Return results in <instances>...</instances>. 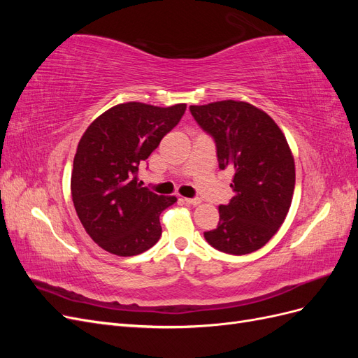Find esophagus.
<instances>
[{"instance_id": "34e87169", "label": "esophagus", "mask_w": 358, "mask_h": 358, "mask_svg": "<svg viewBox=\"0 0 358 358\" xmlns=\"http://www.w3.org/2000/svg\"><path fill=\"white\" fill-rule=\"evenodd\" d=\"M185 203L191 204V206H199L201 203V200L200 199H185Z\"/></svg>"}]
</instances>
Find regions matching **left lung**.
<instances>
[{"label": "left lung", "instance_id": "8db88e82", "mask_svg": "<svg viewBox=\"0 0 358 358\" xmlns=\"http://www.w3.org/2000/svg\"><path fill=\"white\" fill-rule=\"evenodd\" d=\"M189 110L213 136L220 169L234 170V196L218 208V227L204 233L206 241L227 254H251L278 233L292 201L296 166L285 134L246 101H215Z\"/></svg>", "mask_w": 358, "mask_h": 358}]
</instances>
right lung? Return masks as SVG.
<instances>
[{"label":"right lung","mask_w":358,"mask_h":358,"mask_svg":"<svg viewBox=\"0 0 358 358\" xmlns=\"http://www.w3.org/2000/svg\"><path fill=\"white\" fill-rule=\"evenodd\" d=\"M185 109V103L129 101L110 107L86 128L73 161L71 199L85 231L104 251L133 257L159 241V215L176 197L142 187L136 173Z\"/></svg>","instance_id":"obj_1"}]
</instances>
